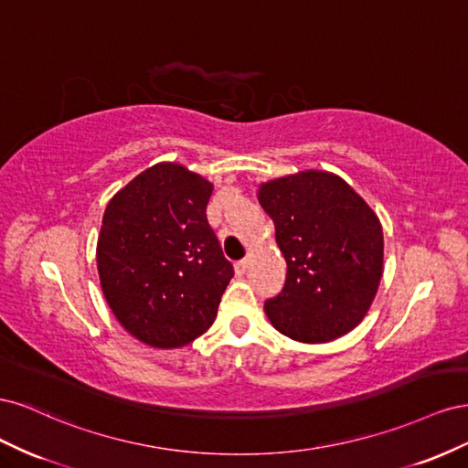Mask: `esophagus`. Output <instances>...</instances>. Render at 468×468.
<instances>
[{
    "label": "esophagus",
    "instance_id": "34e87169",
    "mask_svg": "<svg viewBox=\"0 0 468 468\" xmlns=\"http://www.w3.org/2000/svg\"><path fill=\"white\" fill-rule=\"evenodd\" d=\"M234 269H236V273H238V275H244V273H246V269H248V260H239V261H236Z\"/></svg>",
    "mask_w": 468,
    "mask_h": 468
}]
</instances>
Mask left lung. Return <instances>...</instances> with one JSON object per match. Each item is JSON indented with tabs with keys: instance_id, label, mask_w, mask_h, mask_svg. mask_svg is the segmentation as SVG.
Segmentation results:
<instances>
[{
	"instance_id": "1",
	"label": "left lung",
	"mask_w": 468,
	"mask_h": 468,
	"mask_svg": "<svg viewBox=\"0 0 468 468\" xmlns=\"http://www.w3.org/2000/svg\"><path fill=\"white\" fill-rule=\"evenodd\" d=\"M258 199L287 261L282 291L265 301L267 318L304 344L351 332L382 277L385 244L371 207L342 177L314 169L263 183Z\"/></svg>"
}]
</instances>
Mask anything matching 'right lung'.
<instances>
[{
	"label": "right lung",
	"mask_w": 468,
	"mask_h": 468,
	"mask_svg": "<svg viewBox=\"0 0 468 468\" xmlns=\"http://www.w3.org/2000/svg\"><path fill=\"white\" fill-rule=\"evenodd\" d=\"M212 186L155 164L109 201L97 269L112 314L140 342L181 347L210 328L234 277L207 218Z\"/></svg>",
	"instance_id": "1"
}]
</instances>
